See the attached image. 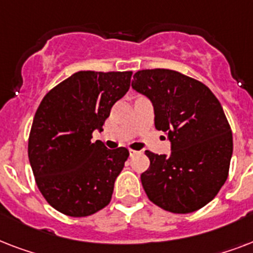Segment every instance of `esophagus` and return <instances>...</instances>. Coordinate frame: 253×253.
I'll list each match as a JSON object with an SVG mask.
<instances>
[{
	"instance_id": "obj_1",
	"label": "esophagus",
	"mask_w": 253,
	"mask_h": 253,
	"mask_svg": "<svg viewBox=\"0 0 253 253\" xmlns=\"http://www.w3.org/2000/svg\"><path fill=\"white\" fill-rule=\"evenodd\" d=\"M140 154L139 151H135V150H130V156H135V155Z\"/></svg>"
}]
</instances>
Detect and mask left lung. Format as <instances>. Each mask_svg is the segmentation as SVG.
<instances>
[{
    "mask_svg": "<svg viewBox=\"0 0 253 253\" xmlns=\"http://www.w3.org/2000/svg\"><path fill=\"white\" fill-rule=\"evenodd\" d=\"M132 87L154 105L155 127L172 143V154L146 151L150 168L140 180L151 202L174 214L200 210L228 177L232 132L212 91L170 69H143Z\"/></svg>",
    "mask_w": 253,
    "mask_h": 253,
    "instance_id": "1",
    "label": "left lung"
}]
</instances>
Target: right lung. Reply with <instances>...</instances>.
<instances>
[{"label": "right lung", "mask_w": 253, "mask_h": 253, "mask_svg": "<svg viewBox=\"0 0 253 253\" xmlns=\"http://www.w3.org/2000/svg\"><path fill=\"white\" fill-rule=\"evenodd\" d=\"M131 71H80L42 99L29 136V159L45 201L65 215L81 218L110 204L115 178L128 150L91 142L110 110L126 94Z\"/></svg>", "instance_id": "add662e5"}]
</instances>
